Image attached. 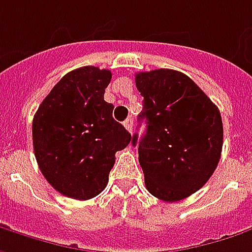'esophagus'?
I'll list each match as a JSON object with an SVG mask.
<instances>
[{
    "mask_svg": "<svg viewBox=\"0 0 252 252\" xmlns=\"http://www.w3.org/2000/svg\"><path fill=\"white\" fill-rule=\"evenodd\" d=\"M132 126H134V120H132V117H129V118H126V121H124V126L126 128V131H132Z\"/></svg>",
    "mask_w": 252,
    "mask_h": 252,
    "instance_id": "1",
    "label": "esophagus"
}]
</instances>
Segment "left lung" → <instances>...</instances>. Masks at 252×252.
Segmentation results:
<instances>
[{"label": "left lung", "mask_w": 252, "mask_h": 252, "mask_svg": "<svg viewBox=\"0 0 252 252\" xmlns=\"http://www.w3.org/2000/svg\"><path fill=\"white\" fill-rule=\"evenodd\" d=\"M147 131L132 145L151 194L179 202L197 191L217 168L223 148L221 115L202 89L172 69L135 74Z\"/></svg>", "instance_id": "1"}]
</instances>
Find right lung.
<instances>
[{
  "label": "right lung",
  "instance_id": "1",
  "mask_svg": "<svg viewBox=\"0 0 252 252\" xmlns=\"http://www.w3.org/2000/svg\"><path fill=\"white\" fill-rule=\"evenodd\" d=\"M111 71L84 66L69 71L35 113L32 139L39 169L53 189L77 200L104 190L115 152L131 134L104 100Z\"/></svg>",
  "mask_w": 252,
  "mask_h": 252
}]
</instances>
